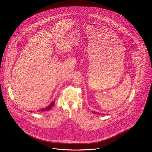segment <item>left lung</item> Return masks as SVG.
Segmentation results:
<instances>
[{
  "mask_svg": "<svg viewBox=\"0 0 152 152\" xmlns=\"http://www.w3.org/2000/svg\"><path fill=\"white\" fill-rule=\"evenodd\" d=\"M92 113H93L94 114H99V113H96V112H95V111H92Z\"/></svg>",
  "mask_w": 152,
  "mask_h": 152,
  "instance_id": "1",
  "label": "left lung"
}]
</instances>
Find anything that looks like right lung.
<instances>
[{
    "label": "right lung",
    "mask_w": 152,
    "mask_h": 152,
    "mask_svg": "<svg viewBox=\"0 0 152 152\" xmlns=\"http://www.w3.org/2000/svg\"><path fill=\"white\" fill-rule=\"evenodd\" d=\"M54 104H55V101H52V102H51V104H50V105L49 106H47V107H46V108H43V109H42L41 110H40L39 111H48L49 110H50L51 108L52 107V106L54 105ZM30 112H31L32 113V111H30Z\"/></svg>",
    "instance_id": "obj_1"
}]
</instances>
